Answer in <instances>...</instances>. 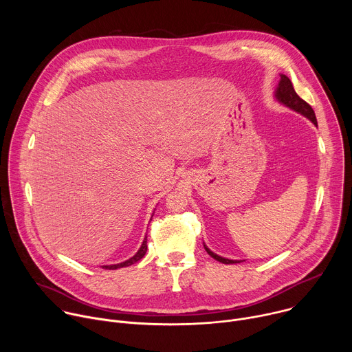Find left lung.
<instances>
[{"instance_id":"left-lung-1","label":"left lung","mask_w":352,"mask_h":352,"mask_svg":"<svg viewBox=\"0 0 352 352\" xmlns=\"http://www.w3.org/2000/svg\"><path fill=\"white\" fill-rule=\"evenodd\" d=\"M276 98L278 100V102L287 107H289L291 110L299 113L300 116L307 117L309 121H312L316 126H318V121H316V116H315V111L314 109L305 102V100L300 98L296 91L294 90V86L289 80L288 76L285 75H280V82H278V86L276 89V93H274ZM205 249L206 252L216 261L224 263V265H232V263H241L242 261H231V259H226L223 256H219L216 255L214 252H212V250L205 245Z\"/></svg>"}]
</instances>
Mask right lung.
I'll list each match as a JSON object with an SVG mask.
<instances>
[{
    "label": "right lung",
    "mask_w": 352,
    "mask_h": 352,
    "mask_svg": "<svg viewBox=\"0 0 352 352\" xmlns=\"http://www.w3.org/2000/svg\"><path fill=\"white\" fill-rule=\"evenodd\" d=\"M146 250H147V236H144V239H143V242H142V246L139 248V250L138 252L131 258V259H128V261H125V262H122V263H117V265H109V266H102L103 269H106V270H116V269H120V267H126V266H131V265H133V263H136V262H139L143 256H144V254H146Z\"/></svg>",
    "instance_id": "right-lung-1"
}]
</instances>
